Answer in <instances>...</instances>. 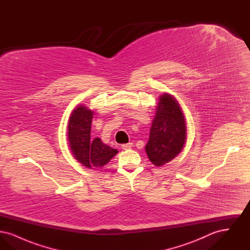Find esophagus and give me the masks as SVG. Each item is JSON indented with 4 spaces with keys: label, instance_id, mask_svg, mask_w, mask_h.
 <instances>
[{
    "label": "esophagus",
    "instance_id": "1",
    "mask_svg": "<svg viewBox=\"0 0 250 250\" xmlns=\"http://www.w3.org/2000/svg\"><path fill=\"white\" fill-rule=\"evenodd\" d=\"M133 145H132V143H126V144H123L122 145V149H124V150H126V149H130L131 147H132Z\"/></svg>",
    "mask_w": 250,
    "mask_h": 250
}]
</instances>
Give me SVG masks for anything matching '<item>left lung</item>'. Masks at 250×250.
<instances>
[{
    "label": "left lung",
    "mask_w": 250,
    "mask_h": 250,
    "mask_svg": "<svg viewBox=\"0 0 250 250\" xmlns=\"http://www.w3.org/2000/svg\"><path fill=\"white\" fill-rule=\"evenodd\" d=\"M187 142V122L176 98L168 93L159 95L145 151L156 167L170 162L183 151Z\"/></svg>",
    "instance_id": "left-lung-1"
}]
</instances>
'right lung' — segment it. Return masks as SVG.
Returning <instances> with one entry per match:
<instances>
[{
	"label": "right lung",
	"instance_id": "add662e5",
	"mask_svg": "<svg viewBox=\"0 0 250 250\" xmlns=\"http://www.w3.org/2000/svg\"><path fill=\"white\" fill-rule=\"evenodd\" d=\"M94 111L85 105H77L67 123V141L75 159L89 168H101L118 154L99 138L91 140V125Z\"/></svg>",
	"mask_w": 250,
	"mask_h": 250
}]
</instances>
